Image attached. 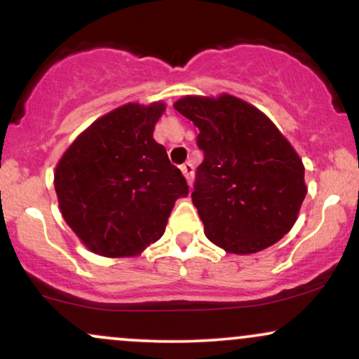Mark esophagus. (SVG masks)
Masks as SVG:
<instances>
[{
  "label": "esophagus",
  "instance_id": "obj_1",
  "mask_svg": "<svg viewBox=\"0 0 359 359\" xmlns=\"http://www.w3.org/2000/svg\"><path fill=\"white\" fill-rule=\"evenodd\" d=\"M180 170H182V174L185 179H187L189 185H192V175H194V165L191 162H185L182 167H180Z\"/></svg>",
  "mask_w": 359,
  "mask_h": 359
}]
</instances>
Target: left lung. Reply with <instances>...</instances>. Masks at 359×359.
<instances>
[{
    "label": "left lung",
    "instance_id": "1",
    "mask_svg": "<svg viewBox=\"0 0 359 359\" xmlns=\"http://www.w3.org/2000/svg\"><path fill=\"white\" fill-rule=\"evenodd\" d=\"M174 108L199 128L204 160L192 203L208 240L236 255L275 245L295 224L307 194L294 147L262 111L229 94L185 96Z\"/></svg>",
    "mask_w": 359,
    "mask_h": 359
}]
</instances>
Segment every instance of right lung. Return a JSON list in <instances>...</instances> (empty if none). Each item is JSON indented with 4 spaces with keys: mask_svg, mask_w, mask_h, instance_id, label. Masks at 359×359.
Listing matches in <instances>:
<instances>
[{
    "mask_svg": "<svg viewBox=\"0 0 359 359\" xmlns=\"http://www.w3.org/2000/svg\"><path fill=\"white\" fill-rule=\"evenodd\" d=\"M163 102H128L90 125L55 168L59 208L79 240L101 257H135L165 233L182 172L154 140Z\"/></svg>",
    "mask_w": 359,
    "mask_h": 359,
    "instance_id": "1",
    "label": "right lung"
}]
</instances>
